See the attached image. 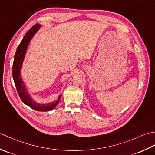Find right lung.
I'll list each match as a JSON object with an SVG mask.
<instances>
[{
  "instance_id": "add662e5",
  "label": "right lung",
  "mask_w": 155,
  "mask_h": 155,
  "mask_svg": "<svg viewBox=\"0 0 155 155\" xmlns=\"http://www.w3.org/2000/svg\"><path fill=\"white\" fill-rule=\"evenodd\" d=\"M41 27V25L39 24L35 25L25 34L21 42L17 47L16 53L15 54L14 62H13L12 65V77L18 94L23 103L26 105H27V106L32 108V109H35L36 110L49 111L54 108L58 104L59 101L61 99V94L59 96L57 101L52 102L51 103L41 104L37 103V102L32 99L31 95L28 94L24 82L22 81L21 73L22 63L23 61H24V58L26 52H27V49L29 45V42H31L32 38L37 33Z\"/></svg>"
}]
</instances>
